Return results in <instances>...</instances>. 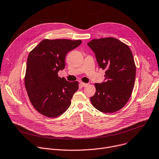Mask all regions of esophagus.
<instances>
[{"label":"esophagus","mask_w":159,"mask_h":159,"mask_svg":"<svg viewBox=\"0 0 159 159\" xmlns=\"http://www.w3.org/2000/svg\"><path fill=\"white\" fill-rule=\"evenodd\" d=\"M80 85L82 86V87H85V86H87L88 85V84H86V83H84V82H80Z\"/></svg>","instance_id":"esophagus-1"}]
</instances>
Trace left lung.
I'll return each mask as SVG.
<instances>
[{"mask_svg":"<svg viewBox=\"0 0 159 159\" xmlns=\"http://www.w3.org/2000/svg\"><path fill=\"white\" fill-rule=\"evenodd\" d=\"M88 45L94 52L99 67L106 70L105 80L95 84L92 105L102 112L117 111L127 103L134 85L133 53L128 46L113 37L94 39Z\"/></svg>","mask_w":159,"mask_h":159,"instance_id":"obj_1","label":"left lung"}]
</instances>
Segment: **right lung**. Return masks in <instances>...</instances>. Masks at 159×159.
I'll use <instances>...</instances> for the list:
<instances>
[{"label": "right lung", "instance_id": "add662e5", "mask_svg": "<svg viewBox=\"0 0 159 159\" xmlns=\"http://www.w3.org/2000/svg\"><path fill=\"white\" fill-rule=\"evenodd\" d=\"M81 43L80 40L44 39L28 55L25 88L34 107L44 116L57 117L70 107L79 84L68 82L57 73L65 67L66 54Z\"/></svg>", "mask_w": 159, "mask_h": 159}]
</instances>
